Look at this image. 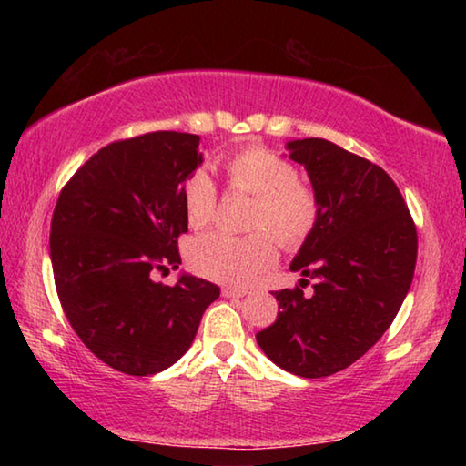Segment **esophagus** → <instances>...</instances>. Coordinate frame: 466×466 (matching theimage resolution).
Masks as SVG:
<instances>
[{
  "label": "esophagus",
  "mask_w": 466,
  "mask_h": 466,
  "mask_svg": "<svg viewBox=\"0 0 466 466\" xmlns=\"http://www.w3.org/2000/svg\"><path fill=\"white\" fill-rule=\"evenodd\" d=\"M247 294V289H240V288H222V296L224 298H242Z\"/></svg>",
  "instance_id": "34e87169"
}]
</instances>
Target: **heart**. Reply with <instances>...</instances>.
Returning a JSON list of instances; mask_svg holds the SVG:
<instances>
[{
    "label": "heart",
    "instance_id": "1",
    "mask_svg": "<svg viewBox=\"0 0 466 466\" xmlns=\"http://www.w3.org/2000/svg\"><path fill=\"white\" fill-rule=\"evenodd\" d=\"M230 191L255 195L248 236L209 232L188 244V263L203 278L230 286H248L278 261V244L298 248L319 222V199L310 187L298 180L288 160L261 146H248L224 164ZM187 224L201 230L216 218L218 191L203 170L183 187Z\"/></svg>",
    "mask_w": 466,
    "mask_h": 466
}]
</instances>
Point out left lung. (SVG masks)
Returning a JSON list of instances; mask_svg holds the SVG:
<instances>
[{"instance_id": "left-lung-1", "label": "left lung", "mask_w": 466, "mask_h": 466, "mask_svg": "<svg viewBox=\"0 0 466 466\" xmlns=\"http://www.w3.org/2000/svg\"><path fill=\"white\" fill-rule=\"evenodd\" d=\"M288 149L319 199V222L289 269L318 283L312 297L299 286L275 291L281 312L257 343L288 372L322 378L351 366L390 327L413 281L417 230L380 167L319 137Z\"/></svg>"}]
</instances>
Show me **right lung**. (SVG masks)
Segmentation results:
<instances>
[{"instance_id": "1", "label": "right lung", "mask_w": 466, "mask_h": 466, "mask_svg": "<svg viewBox=\"0 0 466 466\" xmlns=\"http://www.w3.org/2000/svg\"><path fill=\"white\" fill-rule=\"evenodd\" d=\"M203 162L199 136L154 131L98 149L61 188L51 219V263L61 309L106 366L149 376L191 347L216 283L156 271L180 265L188 230L183 183Z\"/></svg>"}]
</instances>
